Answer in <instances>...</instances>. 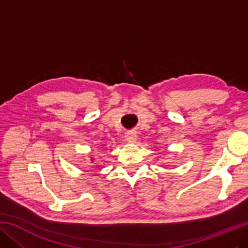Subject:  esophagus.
Returning a JSON list of instances; mask_svg holds the SVG:
<instances>
[{
  "label": "esophagus",
  "mask_w": 248,
  "mask_h": 248,
  "mask_svg": "<svg viewBox=\"0 0 248 248\" xmlns=\"http://www.w3.org/2000/svg\"><path fill=\"white\" fill-rule=\"evenodd\" d=\"M125 140L128 142H136L137 140V134L134 132H128L125 134Z\"/></svg>",
  "instance_id": "34e87169"
}]
</instances>
